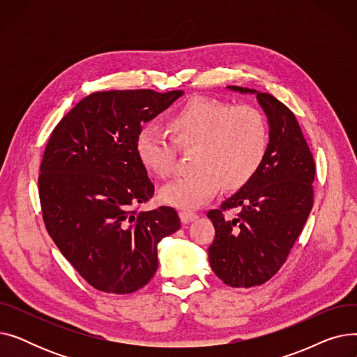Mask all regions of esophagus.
<instances>
[{
	"instance_id": "34e87169",
	"label": "esophagus",
	"mask_w": 357,
	"mask_h": 357,
	"mask_svg": "<svg viewBox=\"0 0 357 357\" xmlns=\"http://www.w3.org/2000/svg\"><path fill=\"white\" fill-rule=\"evenodd\" d=\"M179 218H181V221L183 224H188V222H192L194 220H197L198 215L195 213H192V211H181L179 213Z\"/></svg>"
}]
</instances>
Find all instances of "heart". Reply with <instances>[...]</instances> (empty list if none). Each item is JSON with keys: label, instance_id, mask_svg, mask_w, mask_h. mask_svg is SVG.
<instances>
[{"label": "heart", "instance_id": "1", "mask_svg": "<svg viewBox=\"0 0 357 357\" xmlns=\"http://www.w3.org/2000/svg\"><path fill=\"white\" fill-rule=\"evenodd\" d=\"M169 133L179 147L197 144V171L169 182L162 199L178 208H198L222 186L236 190L245 185L264 162L269 133L265 117L250 105H234L205 97L186 101L167 120ZM155 126L140 128L135 149L139 162L158 178L171 176L176 147Z\"/></svg>", "mask_w": 357, "mask_h": 357}]
</instances>
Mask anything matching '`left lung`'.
I'll use <instances>...</instances> for the list:
<instances>
[{
    "mask_svg": "<svg viewBox=\"0 0 357 357\" xmlns=\"http://www.w3.org/2000/svg\"><path fill=\"white\" fill-rule=\"evenodd\" d=\"M252 93L269 126L266 156L241 188L208 211L215 238L208 248L214 273L233 288L265 284L285 264L312 208L315 163L294 112L271 93L227 86ZM240 208L236 219L226 209Z\"/></svg>",
    "mask_w": 357,
    "mask_h": 357,
    "instance_id": "left-lung-1",
    "label": "left lung"
}]
</instances>
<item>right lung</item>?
Segmentation results:
<instances>
[{"label": "right lung", "mask_w": 357, "mask_h": 357, "mask_svg": "<svg viewBox=\"0 0 357 357\" xmlns=\"http://www.w3.org/2000/svg\"><path fill=\"white\" fill-rule=\"evenodd\" d=\"M183 91H100L52 131L40 165L43 220L54 245L96 289L131 294L158 271V245L181 227L171 207L136 213L155 185L139 162L142 126Z\"/></svg>", "instance_id": "obj_1"}]
</instances>
